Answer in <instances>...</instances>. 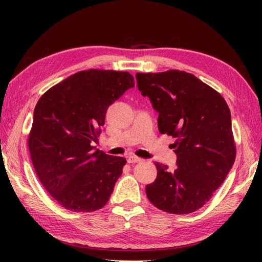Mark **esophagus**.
<instances>
[{"label":"esophagus","mask_w":262,"mask_h":262,"mask_svg":"<svg viewBox=\"0 0 262 262\" xmlns=\"http://www.w3.org/2000/svg\"><path fill=\"white\" fill-rule=\"evenodd\" d=\"M141 159L135 157V155H129V157L127 158V162L128 163H136V162H140Z\"/></svg>","instance_id":"1"}]
</instances>
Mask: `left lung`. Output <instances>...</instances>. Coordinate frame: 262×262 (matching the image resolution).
Listing matches in <instances>:
<instances>
[{
	"label": "left lung",
	"instance_id": "1",
	"mask_svg": "<svg viewBox=\"0 0 262 262\" xmlns=\"http://www.w3.org/2000/svg\"><path fill=\"white\" fill-rule=\"evenodd\" d=\"M136 80L159 113V132L176 140L177 169L155 162L158 176L146 186V196L166 213L190 214L211 198L235 161L229 105L213 88L185 71L137 73Z\"/></svg>",
	"mask_w": 262,
	"mask_h": 262
}]
</instances>
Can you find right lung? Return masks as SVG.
<instances>
[{
    "label": "right lung",
    "instance_id": "obj_1",
    "mask_svg": "<svg viewBox=\"0 0 262 262\" xmlns=\"http://www.w3.org/2000/svg\"><path fill=\"white\" fill-rule=\"evenodd\" d=\"M135 85L128 72L88 70L52 86L38 100L28 137L30 158L47 192L72 211L102 208L126 159L94 151L109 105Z\"/></svg>",
    "mask_w": 262,
    "mask_h": 262
}]
</instances>
